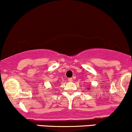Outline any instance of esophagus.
I'll use <instances>...</instances> for the list:
<instances>
[{"instance_id":"1","label":"esophagus","mask_w":132,"mask_h":132,"mask_svg":"<svg viewBox=\"0 0 132 132\" xmlns=\"http://www.w3.org/2000/svg\"><path fill=\"white\" fill-rule=\"evenodd\" d=\"M68 80L70 81V82H71V81H73V78H68Z\"/></svg>"}]
</instances>
